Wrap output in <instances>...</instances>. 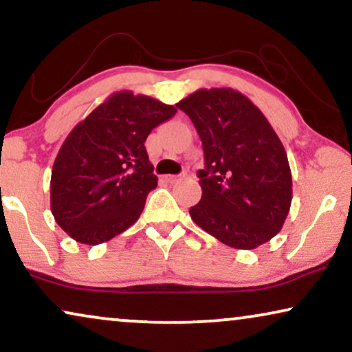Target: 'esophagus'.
I'll return each mask as SVG.
<instances>
[{"label":"esophagus","instance_id":"obj_1","mask_svg":"<svg viewBox=\"0 0 352 352\" xmlns=\"http://www.w3.org/2000/svg\"><path fill=\"white\" fill-rule=\"evenodd\" d=\"M185 175H186V174H182V175H166L164 180H166L167 183H175V182L180 180V178L185 177Z\"/></svg>","mask_w":352,"mask_h":352}]
</instances>
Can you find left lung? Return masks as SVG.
Masks as SVG:
<instances>
[{"label":"left lung","instance_id":"8db88e82","mask_svg":"<svg viewBox=\"0 0 352 352\" xmlns=\"http://www.w3.org/2000/svg\"><path fill=\"white\" fill-rule=\"evenodd\" d=\"M204 148L202 197L190 215L223 244L252 250L282 230L292 204L285 148L263 113L231 87L199 89L177 103Z\"/></svg>","mask_w":352,"mask_h":352}]
</instances>
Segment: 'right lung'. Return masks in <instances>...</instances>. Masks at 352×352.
<instances>
[{"label": "right lung", "mask_w": 352, "mask_h": 352, "mask_svg": "<svg viewBox=\"0 0 352 352\" xmlns=\"http://www.w3.org/2000/svg\"><path fill=\"white\" fill-rule=\"evenodd\" d=\"M175 113L174 105L120 91L73 127L51 175L52 215L72 239L97 245L135 223L157 185L145 140Z\"/></svg>", "instance_id": "right-lung-1"}]
</instances>
